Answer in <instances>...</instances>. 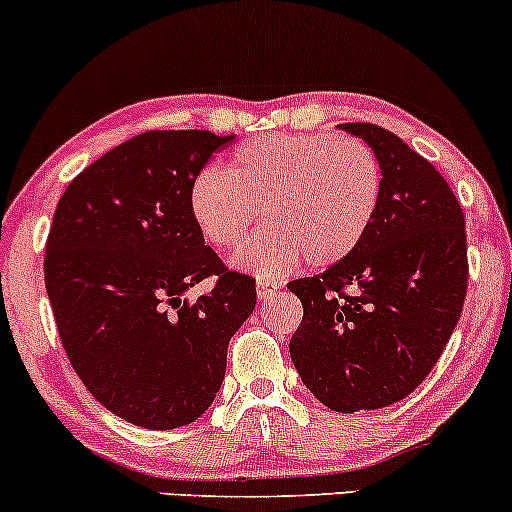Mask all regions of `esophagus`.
<instances>
[{
  "instance_id": "34e87169",
  "label": "esophagus",
  "mask_w": 512,
  "mask_h": 512,
  "mask_svg": "<svg viewBox=\"0 0 512 512\" xmlns=\"http://www.w3.org/2000/svg\"><path fill=\"white\" fill-rule=\"evenodd\" d=\"M280 290V283H275V280H266V278H258L256 280V295L258 300H271L275 292Z\"/></svg>"
}]
</instances>
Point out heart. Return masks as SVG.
I'll return each mask as SVG.
<instances>
[{"label": "heart", "instance_id": "1", "mask_svg": "<svg viewBox=\"0 0 512 512\" xmlns=\"http://www.w3.org/2000/svg\"><path fill=\"white\" fill-rule=\"evenodd\" d=\"M382 166L367 142L348 135L275 132L234 149L229 171L205 166L191 186V215L205 241L234 249L237 268L261 278L290 271L300 256L312 268L343 261L375 220Z\"/></svg>", "mask_w": 512, "mask_h": 512}]
</instances>
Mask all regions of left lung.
Here are the masks:
<instances>
[{
  "label": "left lung",
  "mask_w": 512,
  "mask_h": 512,
  "mask_svg": "<svg viewBox=\"0 0 512 512\" xmlns=\"http://www.w3.org/2000/svg\"><path fill=\"white\" fill-rule=\"evenodd\" d=\"M363 137L382 166V200L353 254L292 280L304 317L290 358L304 387L341 413L409 396L438 363L467 297L464 212L428 159L372 123Z\"/></svg>",
  "instance_id": "obj_1"
}]
</instances>
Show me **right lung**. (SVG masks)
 Here are the masks:
<instances>
[{"label": "right lung", "instance_id": "right-lung-1", "mask_svg": "<svg viewBox=\"0 0 512 512\" xmlns=\"http://www.w3.org/2000/svg\"><path fill=\"white\" fill-rule=\"evenodd\" d=\"M234 135L147 130L89 164L62 193L45 290L84 387L149 430L181 428L215 401L229 338L256 307V280L229 271L191 215V186ZM205 277L195 303L182 292Z\"/></svg>", "mask_w": 512, "mask_h": 512}]
</instances>
